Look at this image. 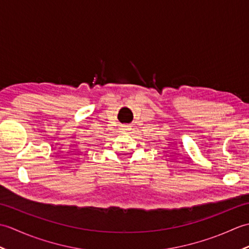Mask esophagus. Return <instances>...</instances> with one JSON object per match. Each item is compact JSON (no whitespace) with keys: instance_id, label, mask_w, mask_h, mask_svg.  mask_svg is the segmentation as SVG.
Masks as SVG:
<instances>
[{"instance_id":"34e87169","label":"esophagus","mask_w":249,"mask_h":249,"mask_svg":"<svg viewBox=\"0 0 249 249\" xmlns=\"http://www.w3.org/2000/svg\"><path fill=\"white\" fill-rule=\"evenodd\" d=\"M129 129H130V126H128V125H123V126H122V130L127 131V130H129Z\"/></svg>"}]
</instances>
